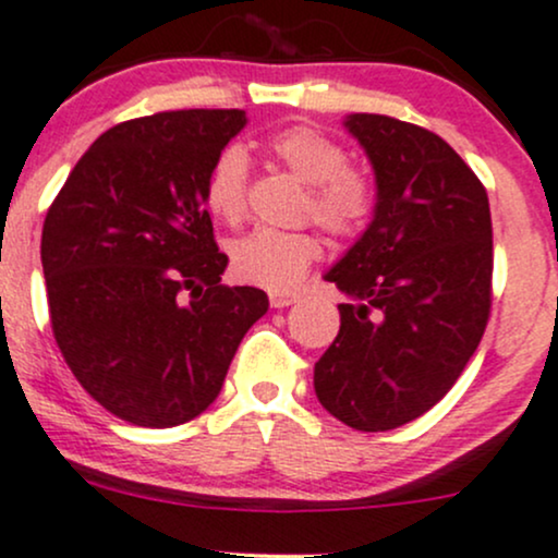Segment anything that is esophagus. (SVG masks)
Wrapping results in <instances>:
<instances>
[{
  "label": "esophagus",
  "instance_id": "1",
  "mask_svg": "<svg viewBox=\"0 0 558 558\" xmlns=\"http://www.w3.org/2000/svg\"><path fill=\"white\" fill-rule=\"evenodd\" d=\"M268 303L271 308H287V305L298 303V295L295 292H268Z\"/></svg>",
  "mask_w": 558,
  "mask_h": 558
}]
</instances>
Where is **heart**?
<instances>
[{"instance_id":"obj_1","label":"heart","mask_w":558,"mask_h":558,"mask_svg":"<svg viewBox=\"0 0 558 558\" xmlns=\"http://www.w3.org/2000/svg\"><path fill=\"white\" fill-rule=\"evenodd\" d=\"M266 149L292 177L308 184L305 213L335 236L359 234L374 210V184L348 153L327 134L311 126H290L268 136ZM205 208L213 218L236 227L247 210V155L240 147L221 149L210 162L203 186ZM322 255L313 231L255 229L229 245V266L240 281L290 290L305 268Z\"/></svg>"}]
</instances>
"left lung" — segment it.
<instances>
[{"label":"left lung","mask_w":558,"mask_h":558,"mask_svg":"<svg viewBox=\"0 0 558 558\" xmlns=\"http://www.w3.org/2000/svg\"><path fill=\"white\" fill-rule=\"evenodd\" d=\"M345 129L377 179L374 218L324 279L345 292L316 398L361 432L427 414L456 385L490 316L493 223L482 181L446 140L374 112Z\"/></svg>","instance_id":"8db88e82"}]
</instances>
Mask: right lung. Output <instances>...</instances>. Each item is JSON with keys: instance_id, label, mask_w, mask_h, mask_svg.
Instances as JSON below:
<instances>
[{"instance_id": "add662e5", "label": "right lung", "mask_w": 558, "mask_h": 558, "mask_svg": "<svg viewBox=\"0 0 558 558\" xmlns=\"http://www.w3.org/2000/svg\"><path fill=\"white\" fill-rule=\"evenodd\" d=\"M245 110H173L105 131L81 155L41 231L58 348L99 405L136 427H177L221 392L268 311L227 287L203 186Z\"/></svg>"}]
</instances>
